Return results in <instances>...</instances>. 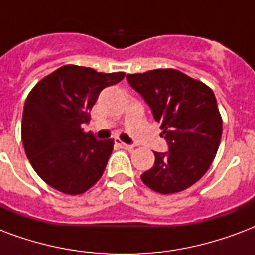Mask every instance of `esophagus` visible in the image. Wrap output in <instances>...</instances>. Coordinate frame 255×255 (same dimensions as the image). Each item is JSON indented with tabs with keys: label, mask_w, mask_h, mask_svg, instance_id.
<instances>
[{
	"label": "esophagus",
	"mask_w": 255,
	"mask_h": 255,
	"mask_svg": "<svg viewBox=\"0 0 255 255\" xmlns=\"http://www.w3.org/2000/svg\"><path fill=\"white\" fill-rule=\"evenodd\" d=\"M116 144L120 145L122 148L128 149V151H131V149H133V145H132V144H126V143H123V141H120L119 139H116Z\"/></svg>",
	"instance_id": "esophagus-1"
}]
</instances>
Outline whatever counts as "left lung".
Here are the masks:
<instances>
[{"mask_svg": "<svg viewBox=\"0 0 255 255\" xmlns=\"http://www.w3.org/2000/svg\"><path fill=\"white\" fill-rule=\"evenodd\" d=\"M127 80L151 107L168 143V152H153L143 183L159 194L183 191L206 174L218 151L222 118L215 95L176 69L127 75Z\"/></svg>", "mask_w": 255, "mask_h": 255, "instance_id": "obj_1", "label": "left lung"}]
</instances>
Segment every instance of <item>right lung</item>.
I'll list each match as a JSON object with an SVG mask.
<instances>
[{"mask_svg": "<svg viewBox=\"0 0 255 255\" xmlns=\"http://www.w3.org/2000/svg\"><path fill=\"white\" fill-rule=\"evenodd\" d=\"M124 75L64 65L33 87L24 106L21 137L29 162L50 187L79 195L102 178L114 140H96L81 124L91 119L99 93Z\"/></svg>", "mask_w": 255, "mask_h": 255, "instance_id": "add662e5", "label": "right lung"}]
</instances>
